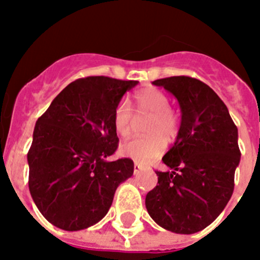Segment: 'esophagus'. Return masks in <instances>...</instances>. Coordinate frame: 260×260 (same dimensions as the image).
Instances as JSON below:
<instances>
[{
  "label": "esophagus",
  "instance_id": "obj_1",
  "mask_svg": "<svg viewBox=\"0 0 260 260\" xmlns=\"http://www.w3.org/2000/svg\"><path fill=\"white\" fill-rule=\"evenodd\" d=\"M133 168H135V174L140 173V172L144 169V167L141 166V164H138V163H135V166H133Z\"/></svg>",
  "mask_w": 260,
  "mask_h": 260
}]
</instances>
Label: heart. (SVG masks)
I'll list each match as a JSON object with an SVG mask.
<instances>
[{
  "mask_svg": "<svg viewBox=\"0 0 260 260\" xmlns=\"http://www.w3.org/2000/svg\"><path fill=\"white\" fill-rule=\"evenodd\" d=\"M138 115L149 116L145 132L147 136L132 138L122 145L120 152L138 163L146 164L163 152L166 142H172L178 135L179 120L169 108V99L160 89L149 87L138 91L133 100ZM113 124L116 133L128 137L132 132L133 114L125 101H120L113 113Z\"/></svg>",
  "mask_w": 260,
  "mask_h": 260,
  "instance_id": "b5f03b06",
  "label": "heart"
}]
</instances>
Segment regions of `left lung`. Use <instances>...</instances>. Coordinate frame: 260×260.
Returning a JSON list of instances; mask_svg holds the SVG:
<instances>
[{
    "mask_svg": "<svg viewBox=\"0 0 260 260\" xmlns=\"http://www.w3.org/2000/svg\"><path fill=\"white\" fill-rule=\"evenodd\" d=\"M164 87L181 108L176 142L163 156L171 171H156L157 185L146 195L150 217L174 234L191 235L214 222L231 199L241 152L229 109L208 84L169 77Z\"/></svg>",
    "mask_w": 260,
    "mask_h": 260,
    "instance_id": "left-lung-1",
    "label": "left lung"
}]
</instances>
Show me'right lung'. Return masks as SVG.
<instances>
[{
  "mask_svg": "<svg viewBox=\"0 0 260 260\" xmlns=\"http://www.w3.org/2000/svg\"><path fill=\"white\" fill-rule=\"evenodd\" d=\"M137 81L87 77L68 84L38 118L28 151L29 191L43 217L65 231L103 219L118 186L132 177L118 149L113 113Z\"/></svg>",
  "mask_w": 260,
  "mask_h": 260,
  "instance_id": "obj_1",
  "label": "right lung"
}]
</instances>
